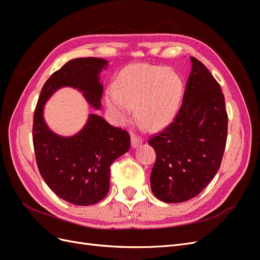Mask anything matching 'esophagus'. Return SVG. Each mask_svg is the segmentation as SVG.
Wrapping results in <instances>:
<instances>
[{
    "instance_id": "34e87169",
    "label": "esophagus",
    "mask_w": 260,
    "mask_h": 260,
    "mask_svg": "<svg viewBox=\"0 0 260 260\" xmlns=\"http://www.w3.org/2000/svg\"><path fill=\"white\" fill-rule=\"evenodd\" d=\"M141 144H142V139H140L139 137L132 135V137H131V146L132 147H138Z\"/></svg>"
}]
</instances>
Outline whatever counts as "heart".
I'll use <instances>...</instances> for the list:
<instances>
[{"mask_svg": "<svg viewBox=\"0 0 260 260\" xmlns=\"http://www.w3.org/2000/svg\"><path fill=\"white\" fill-rule=\"evenodd\" d=\"M183 94L180 76L170 68L135 64L118 75L106 92V105L119 123L129 120L136 106L138 119L149 129H160L172 119Z\"/></svg>", "mask_w": 260, "mask_h": 260, "instance_id": "heart-1", "label": "heart"}]
</instances>
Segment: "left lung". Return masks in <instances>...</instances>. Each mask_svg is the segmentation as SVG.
<instances>
[{"mask_svg": "<svg viewBox=\"0 0 260 260\" xmlns=\"http://www.w3.org/2000/svg\"><path fill=\"white\" fill-rule=\"evenodd\" d=\"M182 105L174 121L148 140L156 152L151 187L165 203L199 195L218 172L228 137L221 86L203 62L190 57Z\"/></svg>", "mask_w": 260, "mask_h": 260, "instance_id": "8db88e82", "label": "left lung"}]
</instances>
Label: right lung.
<instances>
[{
    "instance_id": "add662e5",
    "label": "right lung",
    "mask_w": 260,
    "mask_h": 260,
    "mask_svg": "<svg viewBox=\"0 0 260 260\" xmlns=\"http://www.w3.org/2000/svg\"><path fill=\"white\" fill-rule=\"evenodd\" d=\"M106 65L107 60L96 57L67 61L44 83L34 115L32 141L40 175L58 198L74 205H93L105 198L111 165L129 151L130 136L91 114L79 133L59 137L46 125L43 106L55 91L73 86L82 91L89 104L99 109L103 94L99 75Z\"/></svg>"
}]
</instances>
